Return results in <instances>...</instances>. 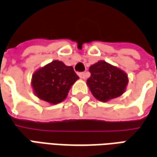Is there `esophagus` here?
Instances as JSON below:
<instances>
[{"label":"esophagus","instance_id":"obj_1","mask_svg":"<svg viewBox=\"0 0 157 157\" xmlns=\"http://www.w3.org/2000/svg\"><path fill=\"white\" fill-rule=\"evenodd\" d=\"M78 76L80 77L81 78L85 79V78H86V73H85V72H79V73H78Z\"/></svg>","mask_w":157,"mask_h":157}]
</instances>
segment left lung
<instances>
[{
	"instance_id": "obj_1",
	"label": "left lung",
	"mask_w": 157,
	"mask_h": 157,
	"mask_svg": "<svg viewBox=\"0 0 157 157\" xmlns=\"http://www.w3.org/2000/svg\"><path fill=\"white\" fill-rule=\"evenodd\" d=\"M89 71L90 77L87 79V85L97 100L107 101L124 93L128 78L122 70L100 60L90 66Z\"/></svg>"
}]
</instances>
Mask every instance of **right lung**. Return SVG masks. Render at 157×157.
I'll return each mask as SVG.
<instances>
[{
    "instance_id": "right-lung-1",
    "label": "right lung",
    "mask_w": 157,
    "mask_h": 157,
    "mask_svg": "<svg viewBox=\"0 0 157 157\" xmlns=\"http://www.w3.org/2000/svg\"><path fill=\"white\" fill-rule=\"evenodd\" d=\"M78 78L72 67L54 60L33 74L31 85L37 97L51 104H57L67 97Z\"/></svg>"
}]
</instances>
